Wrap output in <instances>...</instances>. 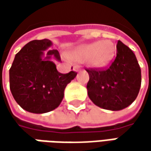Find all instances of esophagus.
<instances>
[{
	"instance_id": "34e87169",
	"label": "esophagus",
	"mask_w": 151,
	"mask_h": 151,
	"mask_svg": "<svg viewBox=\"0 0 151 151\" xmlns=\"http://www.w3.org/2000/svg\"><path fill=\"white\" fill-rule=\"evenodd\" d=\"M73 70H74L75 71H76V72H77V71H80V68H79V67H77V66L74 67V68H73Z\"/></svg>"
}]
</instances>
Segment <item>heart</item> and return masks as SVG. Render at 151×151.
<instances>
[{
    "mask_svg": "<svg viewBox=\"0 0 151 151\" xmlns=\"http://www.w3.org/2000/svg\"><path fill=\"white\" fill-rule=\"evenodd\" d=\"M115 52V46L110 40H102L91 44H83L76 49L71 55L75 60H86L91 67L101 68L112 60Z\"/></svg>",
    "mask_w": 151,
    "mask_h": 151,
    "instance_id": "1",
    "label": "heart"
}]
</instances>
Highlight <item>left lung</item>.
I'll return each mask as SVG.
<instances>
[{
  "mask_svg": "<svg viewBox=\"0 0 151 151\" xmlns=\"http://www.w3.org/2000/svg\"><path fill=\"white\" fill-rule=\"evenodd\" d=\"M87 93L92 102L103 109L119 111L136 99L141 85V70L134 52L121 41L111 65L104 69H86Z\"/></svg>",
  "mask_w": 151,
  "mask_h": 151,
  "instance_id": "obj_1",
  "label": "left lung"
}]
</instances>
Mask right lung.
Masks as SVG:
<instances>
[{"label": "right lung", "mask_w": 151, "mask_h": 151, "mask_svg": "<svg viewBox=\"0 0 151 151\" xmlns=\"http://www.w3.org/2000/svg\"><path fill=\"white\" fill-rule=\"evenodd\" d=\"M49 39L32 40L16 55L9 70L10 89L16 101L29 113H45L59 107L64 91L77 75L75 71L61 74L51 56L60 61L59 51L49 50Z\"/></svg>", "instance_id": "obj_1"}]
</instances>
